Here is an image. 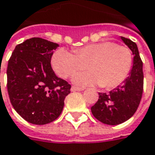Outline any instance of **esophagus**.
<instances>
[{
  "label": "esophagus",
  "mask_w": 155,
  "mask_h": 155,
  "mask_svg": "<svg viewBox=\"0 0 155 155\" xmlns=\"http://www.w3.org/2000/svg\"><path fill=\"white\" fill-rule=\"evenodd\" d=\"M82 90H84V88L82 87H78L75 86H73L71 87V91H82Z\"/></svg>",
  "instance_id": "esophagus-1"
}]
</instances>
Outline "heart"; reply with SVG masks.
Wrapping results in <instances>:
<instances>
[{
    "mask_svg": "<svg viewBox=\"0 0 155 155\" xmlns=\"http://www.w3.org/2000/svg\"><path fill=\"white\" fill-rule=\"evenodd\" d=\"M75 52L64 48L57 50L51 58V66L59 76L69 78L75 72L86 68L88 64L89 71L78 73L73 78L74 82L80 86L115 87L125 80L132 68L131 50L113 42L89 44Z\"/></svg>",
    "mask_w": 155,
    "mask_h": 155,
    "instance_id": "1",
    "label": "heart"
}]
</instances>
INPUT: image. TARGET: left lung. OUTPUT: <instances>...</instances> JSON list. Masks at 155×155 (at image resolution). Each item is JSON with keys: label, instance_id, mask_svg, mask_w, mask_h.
I'll list each match as a JSON object with an SVG mask.
<instances>
[{"label": "left lung", "instance_id": "obj_1", "mask_svg": "<svg viewBox=\"0 0 155 155\" xmlns=\"http://www.w3.org/2000/svg\"><path fill=\"white\" fill-rule=\"evenodd\" d=\"M121 38L134 55L131 74L123 84L110 93H99L98 101L91 107V112L96 119L109 125L122 124L132 117L140 104L143 94V62L137 45L129 38Z\"/></svg>", "mask_w": 155, "mask_h": 155}]
</instances>
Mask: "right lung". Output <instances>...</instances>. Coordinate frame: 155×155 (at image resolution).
Segmentation results:
<instances>
[{
    "label": "right lung",
    "mask_w": 155,
    "mask_h": 155,
    "mask_svg": "<svg viewBox=\"0 0 155 155\" xmlns=\"http://www.w3.org/2000/svg\"><path fill=\"white\" fill-rule=\"evenodd\" d=\"M59 45L32 38L15 46L8 59L7 87L15 111L33 124H46L62 112L71 85L59 78L51 66Z\"/></svg>",
    "instance_id": "right-lung-1"
}]
</instances>
